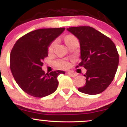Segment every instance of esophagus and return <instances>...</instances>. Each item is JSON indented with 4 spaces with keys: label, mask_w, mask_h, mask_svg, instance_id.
Listing matches in <instances>:
<instances>
[{
    "label": "esophagus",
    "mask_w": 127,
    "mask_h": 127,
    "mask_svg": "<svg viewBox=\"0 0 127 127\" xmlns=\"http://www.w3.org/2000/svg\"><path fill=\"white\" fill-rule=\"evenodd\" d=\"M67 74H68L69 76H71V77H75V76L77 75L76 73H72V72H71V71L67 72Z\"/></svg>",
    "instance_id": "esophagus-1"
}]
</instances>
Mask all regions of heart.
I'll use <instances>...</instances> for the list:
<instances>
[{"mask_svg":"<svg viewBox=\"0 0 127 127\" xmlns=\"http://www.w3.org/2000/svg\"><path fill=\"white\" fill-rule=\"evenodd\" d=\"M75 39H76V38H75L73 35H67V36H65V38H64L65 43L67 44H68L69 42H70L71 41L73 40H75ZM56 43V41H54L53 42H52V43H51V45H50L49 47V49H48V51H49V52H51L52 51H53L54 47L55 46ZM57 64H58V66H59V68H63V69H66V68H67L68 66H69V63H68L67 61H58V62L57 63Z\"/></svg>","mask_w":127,"mask_h":127,"instance_id":"b5f03b06","label":"heart"}]
</instances>
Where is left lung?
I'll use <instances>...</instances> for the list:
<instances>
[{
    "mask_svg": "<svg viewBox=\"0 0 127 127\" xmlns=\"http://www.w3.org/2000/svg\"><path fill=\"white\" fill-rule=\"evenodd\" d=\"M67 30L79 40V66L87 69L85 85L78 90L89 95L101 93L113 80L118 66L119 55L115 44L92 27H70Z\"/></svg>",
    "mask_w": 127,
    "mask_h": 127,
    "instance_id": "obj_1",
    "label": "left lung"
}]
</instances>
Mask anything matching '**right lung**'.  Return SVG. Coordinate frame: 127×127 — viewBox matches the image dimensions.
<instances>
[{
  "instance_id": "add662e5",
  "label": "right lung",
  "mask_w": 127,
  "mask_h": 127,
  "mask_svg": "<svg viewBox=\"0 0 127 127\" xmlns=\"http://www.w3.org/2000/svg\"><path fill=\"white\" fill-rule=\"evenodd\" d=\"M64 28L34 30L16 42L10 56V68L16 82L24 92L35 97H44L56 91L58 76L61 70L45 74L42 61L48 56V48Z\"/></svg>"
}]
</instances>
